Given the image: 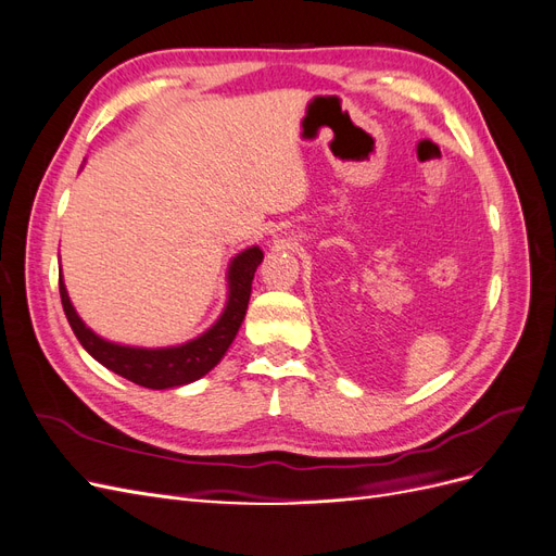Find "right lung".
Here are the masks:
<instances>
[{
  "instance_id": "right-lung-1",
  "label": "right lung",
  "mask_w": 556,
  "mask_h": 556,
  "mask_svg": "<svg viewBox=\"0 0 556 556\" xmlns=\"http://www.w3.org/2000/svg\"><path fill=\"white\" fill-rule=\"evenodd\" d=\"M262 260L264 252L257 245L239 252V255L231 260L227 271L229 294L220 319H217L208 331L197 336L194 341L174 348H129L104 341L102 336H97L92 329H88L86 323L78 317L70 301V294H66L64 280L60 276L62 308L80 345L86 348L99 364L106 366L109 371L141 387H148V390H169V387L188 384L199 380L201 376H206L211 368L225 357V352L229 350L231 341L237 339L239 327L245 317L252 292V278H255Z\"/></svg>"
}]
</instances>
